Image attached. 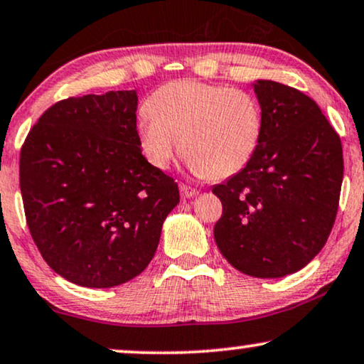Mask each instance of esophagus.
<instances>
[{"instance_id": "34e87169", "label": "esophagus", "mask_w": 364, "mask_h": 364, "mask_svg": "<svg viewBox=\"0 0 364 364\" xmlns=\"http://www.w3.org/2000/svg\"><path fill=\"white\" fill-rule=\"evenodd\" d=\"M179 190H181L183 198H195L198 195V190H195V188H191L188 185H181L179 186Z\"/></svg>"}]
</instances>
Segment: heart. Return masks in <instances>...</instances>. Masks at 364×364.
<instances>
[{
  "label": "heart",
  "instance_id": "1",
  "mask_svg": "<svg viewBox=\"0 0 364 364\" xmlns=\"http://www.w3.org/2000/svg\"><path fill=\"white\" fill-rule=\"evenodd\" d=\"M136 121L139 148L164 169L179 149L211 179L240 173L258 151L264 116L258 98L240 88L178 80L154 91Z\"/></svg>",
  "mask_w": 364,
  "mask_h": 364
}]
</instances>
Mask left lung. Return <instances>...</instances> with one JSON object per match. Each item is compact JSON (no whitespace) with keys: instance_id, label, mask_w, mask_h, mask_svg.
I'll return each instance as SVG.
<instances>
[{"instance_id":"1","label":"left lung","mask_w":364,"mask_h":364,"mask_svg":"<svg viewBox=\"0 0 364 364\" xmlns=\"http://www.w3.org/2000/svg\"><path fill=\"white\" fill-rule=\"evenodd\" d=\"M255 93L264 132L251 161L213 186L223 215L215 225L221 255L241 273H296L326 243L343 183V146L326 116L296 88L259 80Z\"/></svg>"}]
</instances>
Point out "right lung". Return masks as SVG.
I'll return each instance as SVG.
<instances>
[{
  "mask_svg": "<svg viewBox=\"0 0 364 364\" xmlns=\"http://www.w3.org/2000/svg\"><path fill=\"white\" fill-rule=\"evenodd\" d=\"M136 91L71 96L50 106L24 139L19 188L31 238L71 283L111 288L156 253L178 183L143 156Z\"/></svg>",
  "mask_w": 364,
  "mask_h": 364,
  "instance_id": "add662e5",
  "label": "right lung"
}]
</instances>
